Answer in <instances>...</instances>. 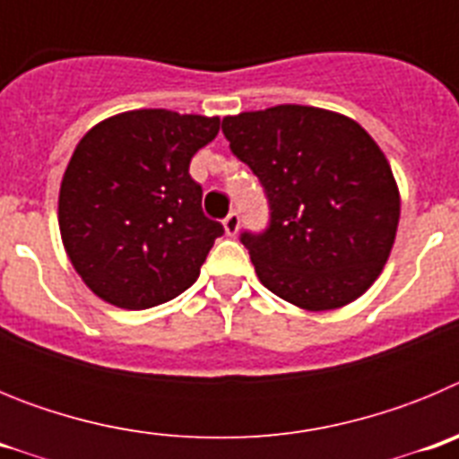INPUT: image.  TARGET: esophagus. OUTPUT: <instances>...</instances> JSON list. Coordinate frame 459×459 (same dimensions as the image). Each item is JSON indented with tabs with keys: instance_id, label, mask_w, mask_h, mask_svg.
<instances>
[{
	"instance_id": "1",
	"label": "esophagus",
	"mask_w": 459,
	"mask_h": 459,
	"mask_svg": "<svg viewBox=\"0 0 459 459\" xmlns=\"http://www.w3.org/2000/svg\"><path fill=\"white\" fill-rule=\"evenodd\" d=\"M238 225H241V218H238V213L237 211H230L225 221H222V227H225L227 237H234V234L238 232Z\"/></svg>"
}]
</instances>
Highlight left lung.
Listing matches in <instances>:
<instances>
[{
    "label": "left lung",
    "mask_w": 459,
    "mask_h": 459,
    "mask_svg": "<svg viewBox=\"0 0 459 459\" xmlns=\"http://www.w3.org/2000/svg\"><path fill=\"white\" fill-rule=\"evenodd\" d=\"M230 149L269 197L271 222L241 234L259 282L310 312L366 294L395 243L400 190L363 126L310 105L222 119Z\"/></svg>",
    "instance_id": "1"
}]
</instances>
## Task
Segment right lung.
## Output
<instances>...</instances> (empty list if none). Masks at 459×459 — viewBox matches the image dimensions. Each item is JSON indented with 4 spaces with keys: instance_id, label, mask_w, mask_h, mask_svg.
<instances>
[{
    "instance_id": "add662e5",
    "label": "right lung",
    "mask_w": 459,
    "mask_h": 459,
    "mask_svg": "<svg viewBox=\"0 0 459 459\" xmlns=\"http://www.w3.org/2000/svg\"><path fill=\"white\" fill-rule=\"evenodd\" d=\"M218 131V117L131 109L78 142L59 188V232L99 299L147 310L197 280L225 230L204 216L188 168Z\"/></svg>"
}]
</instances>
